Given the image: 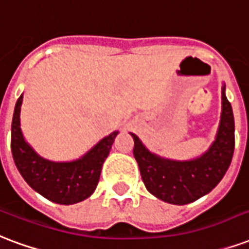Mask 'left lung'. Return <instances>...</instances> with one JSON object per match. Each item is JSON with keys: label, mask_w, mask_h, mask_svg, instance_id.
<instances>
[{"label": "left lung", "mask_w": 249, "mask_h": 249, "mask_svg": "<svg viewBox=\"0 0 249 249\" xmlns=\"http://www.w3.org/2000/svg\"><path fill=\"white\" fill-rule=\"evenodd\" d=\"M133 156L146 190L170 204H187L209 194L226 174L235 149L232 107L222 86V113L218 132L210 148L199 157L177 161L149 150L134 133Z\"/></svg>", "instance_id": "obj_1"}]
</instances>
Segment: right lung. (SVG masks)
<instances>
[{
  "instance_id": "right-lung-1",
  "label": "right lung",
  "mask_w": 249,
  "mask_h": 249,
  "mask_svg": "<svg viewBox=\"0 0 249 249\" xmlns=\"http://www.w3.org/2000/svg\"><path fill=\"white\" fill-rule=\"evenodd\" d=\"M23 93L17 100L12 121V153L16 166L33 190L58 204H73L93 194L101 167L109 154L119 132L101 139L84 156L67 162H55L40 157L31 148L21 129Z\"/></svg>"
}]
</instances>
